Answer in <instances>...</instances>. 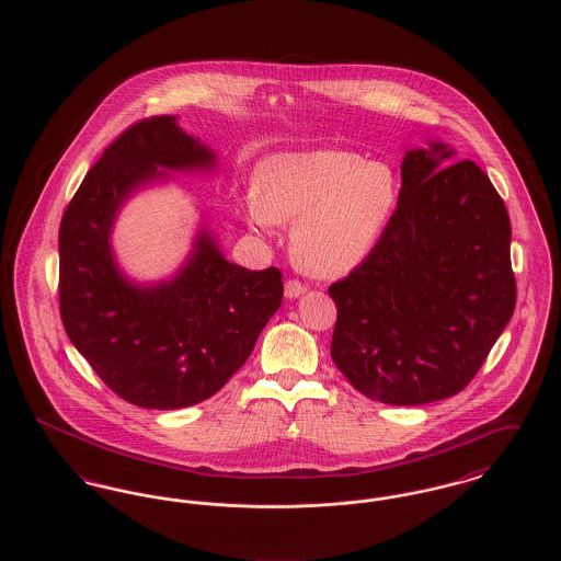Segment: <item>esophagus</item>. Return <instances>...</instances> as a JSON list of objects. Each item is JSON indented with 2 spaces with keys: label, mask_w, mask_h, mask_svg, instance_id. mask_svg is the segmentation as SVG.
I'll return each mask as SVG.
<instances>
[{
  "label": "esophagus",
  "mask_w": 561,
  "mask_h": 561,
  "mask_svg": "<svg viewBox=\"0 0 561 561\" xmlns=\"http://www.w3.org/2000/svg\"><path fill=\"white\" fill-rule=\"evenodd\" d=\"M305 293H307V286H305V284H300V282H296V279L286 282V288H284L286 298H298V296H302Z\"/></svg>",
  "instance_id": "obj_1"
}]
</instances>
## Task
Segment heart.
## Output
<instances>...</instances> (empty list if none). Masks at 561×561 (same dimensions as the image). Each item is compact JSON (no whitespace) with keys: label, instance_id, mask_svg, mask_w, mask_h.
<instances>
[{"label":"heart","instance_id":"b5f03b06","mask_svg":"<svg viewBox=\"0 0 561 561\" xmlns=\"http://www.w3.org/2000/svg\"><path fill=\"white\" fill-rule=\"evenodd\" d=\"M398 202L400 181L389 163L345 149H305L261 161L245 214L261 229L294 220L298 267L339 277L373 254Z\"/></svg>","mask_w":561,"mask_h":561}]
</instances>
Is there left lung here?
<instances>
[{
  "mask_svg": "<svg viewBox=\"0 0 561 561\" xmlns=\"http://www.w3.org/2000/svg\"><path fill=\"white\" fill-rule=\"evenodd\" d=\"M431 140L401 161L400 202L373 254L332 284V359L370 400L453 398L515 309L507 208L476 161Z\"/></svg>",
  "mask_w": 561,
  "mask_h": 561,
  "instance_id": "8db88e82",
  "label": "left lung"
}]
</instances>
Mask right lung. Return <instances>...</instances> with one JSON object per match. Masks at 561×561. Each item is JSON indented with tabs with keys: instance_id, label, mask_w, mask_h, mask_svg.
<instances>
[{
	"instance_id": "1",
	"label": "right lung",
	"mask_w": 561,
	"mask_h": 561,
	"mask_svg": "<svg viewBox=\"0 0 561 561\" xmlns=\"http://www.w3.org/2000/svg\"><path fill=\"white\" fill-rule=\"evenodd\" d=\"M216 153L174 115L119 134L62 214L58 296L67 336L122 400L179 410L213 398L240 370L279 309V268L227 261L202 222L170 279L138 284L117 265L111 233L124 204L170 172H214Z\"/></svg>"
}]
</instances>
